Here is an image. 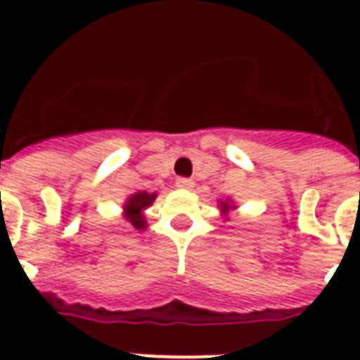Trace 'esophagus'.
Returning <instances> with one entry per match:
<instances>
[{
	"instance_id": "1",
	"label": "esophagus",
	"mask_w": 360,
	"mask_h": 360,
	"mask_svg": "<svg viewBox=\"0 0 360 360\" xmlns=\"http://www.w3.org/2000/svg\"><path fill=\"white\" fill-rule=\"evenodd\" d=\"M174 184H176L178 189H186V191H189V189H193V187H195V182H193L191 178H178Z\"/></svg>"
}]
</instances>
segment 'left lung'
Listing matches in <instances>:
<instances>
[{
    "mask_svg": "<svg viewBox=\"0 0 360 360\" xmlns=\"http://www.w3.org/2000/svg\"><path fill=\"white\" fill-rule=\"evenodd\" d=\"M219 205H221V212H224V214H227V212L231 211V209H234V205H232V203L229 202V200H225V202H219Z\"/></svg>",
    "mask_w": 360,
    "mask_h": 360,
    "instance_id": "left-lung-1",
    "label": "left lung"
}]
</instances>
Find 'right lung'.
Wrapping results in <instances>:
<instances>
[{
	"label": "right lung",
	"instance_id": "1",
	"mask_svg": "<svg viewBox=\"0 0 360 360\" xmlns=\"http://www.w3.org/2000/svg\"><path fill=\"white\" fill-rule=\"evenodd\" d=\"M157 198V193H146V191H139L135 195L129 196L124 203V218L128 219L129 224L136 229V231H144L146 225L144 209H148Z\"/></svg>",
	"mask_w": 360,
	"mask_h": 360
}]
</instances>
